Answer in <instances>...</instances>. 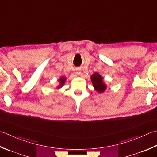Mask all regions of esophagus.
I'll return each mask as SVG.
<instances>
[{"label": "esophagus", "mask_w": 157, "mask_h": 157, "mask_svg": "<svg viewBox=\"0 0 157 157\" xmlns=\"http://www.w3.org/2000/svg\"><path fill=\"white\" fill-rule=\"evenodd\" d=\"M78 71H77V74H78V75H79L81 73V72L80 71H79V70H78Z\"/></svg>", "instance_id": "1"}]
</instances>
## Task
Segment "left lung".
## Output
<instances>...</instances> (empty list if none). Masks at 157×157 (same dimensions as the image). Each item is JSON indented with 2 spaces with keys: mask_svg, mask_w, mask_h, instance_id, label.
Listing matches in <instances>:
<instances>
[{
  "mask_svg": "<svg viewBox=\"0 0 157 157\" xmlns=\"http://www.w3.org/2000/svg\"><path fill=\"white\" fill-rule=\"evenodd\" d=\"M92 83L95 90L98 93H103L106 90L107 86L103 82V78L99 73H94L90 77Z\"/></svg>",
  "mask_w": 157,
  "mask_h": 157,
  "instance_id": "left-lung-1",
  "label": "left lung"
}]
</instances>
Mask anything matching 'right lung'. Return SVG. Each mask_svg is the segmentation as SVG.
Listing matches in <instances>:
<instances>
[{
	"label": "right lung",
	"instance_id": "obj_1",
	"mask_svg": "<svg viewBox=\"0 0 157 157\" xmlns=\"http://www.w3.org/2000/svg\"><path fill=\"white\" fill-rule=\"evenodd\" d=\"M66 81V78H64V77H61V78L59 79V83H60V85L58 86L57 87V88H60L63 86L64 84V82Z\"/></svg>",
	"mask_w": 157,
	"mask_h": 157
}]
</instances>
